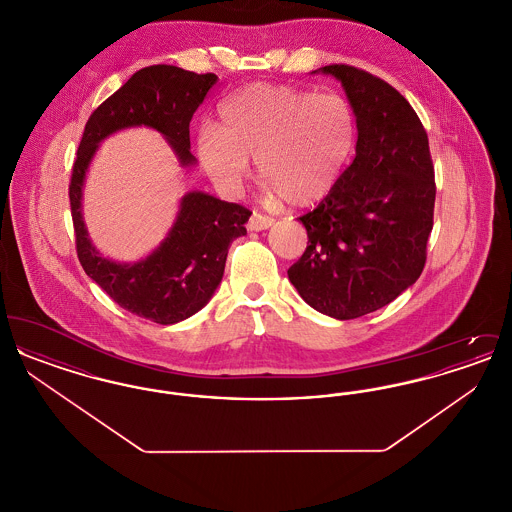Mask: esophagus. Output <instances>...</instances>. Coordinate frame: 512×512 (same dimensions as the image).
Wrapping results in <instances>:
<instances>
[{
	"label": "esophagus",
	"mask_w": 512,
	"mask_h": 512,
	"mask_svg": "<svg viewBox=\"0 0 512 512\" xmlns=\"http://www.w3.org/2000/svg\"><path fill=\"white\" fill-rule=\"evenodd\" d=\"M272 224H274L272 217H267V215H261V213L253 211V215L249 217V222H247V228H249L251 232H261V230L270 228Z\"/></svg>",
	"instance_id": "esophagus-1"
}]
</instances>
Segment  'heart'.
<instances>
[{
    "mask_svg": "<svg viewBox=\"0 0 512 512\" xmlns=\"http://www.w3.org/2000/svg\"><path fill=\"white\" fill-rule=\"evenodd\" d=\"M357 142L355 111L336 92L249 84L222 101L217 124L195 134V157L226 192H238L257 159L268 194L311 205L334 190Z\"/></svg>",
    "mask_w": 512,
    "mask_h": 512,
    "instance_id": "1",
    "label": "heart"
}]
</instances>
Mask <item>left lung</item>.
Returning a JSON list of instances; mask_svg holds the SVG:
<instances>
[{"mask_svg": "<svg viewBox=\"0 0 512 512\" xmlns=\"http://www.w3.org/2000/svg\"><path fill=\"white\" fill-rule=\"evenodd\" d=\"M315 73L340 80L359 134L334 190L299 217L309 245L288 278L318 313L351 320L386 307L422 274L434 165L422 122L388 82L351 65Z\"/></svg>", "mask_w": 512, "mask_h": 512, "instance_id": "1", "label": "left lung"}]
</instances>
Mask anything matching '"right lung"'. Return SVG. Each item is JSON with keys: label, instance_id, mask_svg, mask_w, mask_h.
I'll return each mask as SVG.
<instances>
[{"label": "right lung", "instance_id": "add662e5", "mask_svg": "<svg viewBox=\"0 0 512 512\" xmlns=\"http://www.w3.org/2000/svg\"><path fill=\"white\" fill-rule=\"evenodd\" d=\"M217 74H197L172 65L146 67L105 99L86 122L69 186L76 253L84 272L119 307L157 324H176L203 309L219 288L230 244L245 236L251 211L238 203L190 192L167 238L136 263L103 257L82 219V186L99 142L132 128L149 126L171 144L182 167H192L190 121Z\"/></svg>", "mask_w": 512, "mask_h": 512}]
</instances>
